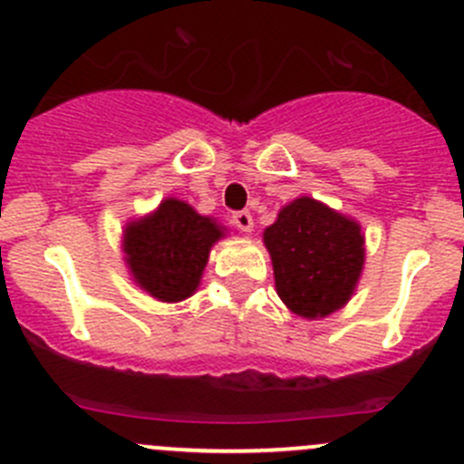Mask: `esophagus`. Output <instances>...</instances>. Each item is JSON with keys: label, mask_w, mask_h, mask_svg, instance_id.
<instances>
[{"label": "esophagus", "mask_w": 464, "mask_h": 464, "mask_svg": "<svg viewBox=\"0 0 464 464\" xmlns=\"http://www.w3.org/2000/svg\"><path fill=\"white\" fill-rule=\"evenodd\" d=\"M231 222H233V227L240 228V231H245V233L254 231V218H251L249 210H237V213H233Z\"/></svg>", "instance_id": "1"}]
</instances>
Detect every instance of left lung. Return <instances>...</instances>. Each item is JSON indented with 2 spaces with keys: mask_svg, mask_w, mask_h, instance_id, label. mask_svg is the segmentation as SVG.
<instances>
[{
  "mask_svg": "<svg viewBox=\"0 0 464 464\" xmlns=\"http://www.w3.org/2000/svg\"><path fill=\"white\" fill-rule=\"evenodd\" d=\"M265 245L278 296L294 314L319 319L350 301L363 266L357 222L301 198L280 210L265 231Z\"/></svg>",
  "mask_w": 464,
  "mask_h": 464,
  "instance_id": "left-lung-1",
  "label": "left lung"
}]
</instances>
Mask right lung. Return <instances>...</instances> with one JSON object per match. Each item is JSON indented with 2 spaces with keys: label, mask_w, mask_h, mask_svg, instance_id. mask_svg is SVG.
Wrapping results in <instances>:
<instances>
[{
  "label": "right lung",
  "mask_w": 464,
  "mask_h": 464,
  "mask_svg": "<svg viewBox=\"0 0 464 464\" xmlns=\"http://www.w3.org/2000/svg\"><path fill=\"white\" fill-rule=\"evenodd\" d=\"M219 237L222 228L213 219L179 199H166L157 213L125 228V260L145 292L177 303L198 289L210 246Z\"/></svg>",
  "instance_id": "right-lung-1"
}]
</instances>
